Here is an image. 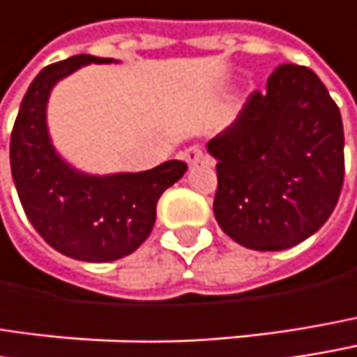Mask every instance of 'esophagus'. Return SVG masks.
<instances>
[{"label": "esophagus", "instance_id": "34e87169", "mask_svg": "<svg viewBox=\"0 0 357 357\" xmlns=\"http://www.w3.org/2000/svg\"><path fill=\"white\" fill-rule=\"evenodd\" d=\"M181 157H183V161L192 167V165H196V163H200V161L204 159V151L198 145L188 146V149L181 153Z\"/></svg>", "mask_w": 357, "mask_h": 357}]
</instances>
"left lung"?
<instances>
[{
    "instance_id": "left-lung-1",
    "label": "left lung",
    "mask_w": 357,
    "mask_h": 357,
    "mask_svg": "<svg viewBox=\"0 0 357 357\" xmlns=\"http://www.w3.org/2000/svg\"><path fill=\"white\" fill-rule=\"evenodd\" d=\"M216 159L214 216L239 245L282 251L317 233L340 200L343 124L323 82L280 65L266 93L208 143Z\"/></svg>"
}]
</instances>
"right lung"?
<instances>
[{
  "instance_id": "obj_1",
  "label": "right lung",
  "mask_w": 357,
  "mask_h": 357,
  "mask_svg": "<svg viewBox=\"0 0 357 357\" xmlns=\"http://www.w3.org/2000/svg\"><path fill=\"white\" fill-rule=\"evenodd\" d=\"M112 61L77 54L45 67L22 100L10 141L12 178L36 233L59 253L93 264L139 249L153 231L157 200L188 169L174 159L139 174L91 176L56 153L47 126L52 87L79 67Z\"/></svg>"
}]
</instances>
